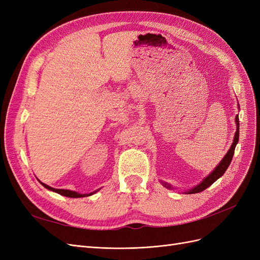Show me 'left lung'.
Returning a JSON list of instances; mask_svg holds the SVG:
<instances>
[{
    "mask_svg": "<svg viewBox=\"0 0 260 260\" xmlns=\"http://www.w3.org/2000/svg\"><path fill=\"white\" fill-rule=\"evenodd\" d=\"M235 123H237V131H235V135H234V139H233V143L230 147L229 151L225 154V156L222 158V160L219 162L218 166L212 170V172H210V175H208L205 179H204L200 184H198L196 186H194L191 190H188L187 192H185L186 194H194V193H200L203 192L204 190H206L208 186H210L212 183L217 181L220 177H222L223 174L225 172V170L228 169V167L230 166L231 160H232V157L234 154V149L235 146H237L238 142H239V135H240V122H239V115H237L235 117ZM164 186H166L167 188H172V186L166 182H161Z\"/></svg>",
    "mask_w": 260,
    "mask_h": 260,
    "instance_id": "1",
    "label": "left lung"
}]
</instances>
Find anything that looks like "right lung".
Returning <instances> with one entry per match:
<instances>
[{"label":"right lung","mask_w":260,"mask_h":260,"mask_svg":"<svg viewBox=\"0 0 260 260\" xmlns=\"http://www.w3.org/2000/svg\"><path fill=\"white\" fill-rule=\"evenodd\" d=\"M40 183H41L45 188H48V190H50V191L56 192V193H58V194H60V195H62V196H66V198H73V199H77V198H84V196H90V195H92V194H94V193H96V192L99 191V190H98V191H94V192L89 193V194H80V193L75 192V191L64 190V188H54V187H51V186H49V185H46V184L42 183L41 181H40Z\"/></svg>","instance_id":"right-lung-1"}]
</instances>
